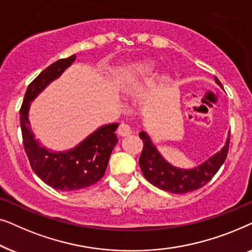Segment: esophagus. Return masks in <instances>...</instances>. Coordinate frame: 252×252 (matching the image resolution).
I'll list each match as a JSON object with an SVG mask.
<instances>
[{
  "label": "esophagus",
  "mask_w": 252,
  "mask_h": 252,
  "mask_svg": "<svg viewBox=\"0 0 252 252\" xmlns=\"http://www.w3.org/2000/svg\"><path fill=\"white\" fill-rule=\"evenodd\" d=\"M118 133L122 136L129 135V134L132 133V128H130L129 124H127V123H122V124H120L119 127H118Z\"/></svg>",
  "instance_id": "34e87169"
}]
</instances>
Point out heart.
<instances>
[{"instance_id":"heart-1","label":"heart","mask_w":252,"mask_h":252,"mask_svg":"<svg viewBox=\"0 0 252 252\" xmlns=\"http://www.w3.org/2000/svg\"><path fill=\"white\" fill-rule=\"evenodd\" d=\"M154 70H155L154 63H151V62H146V63H143L142 65H141V67H140V70H139V73L140 74H149ZM163 79L165 80V79H166V77H164Z\"/></svg>"}]
</instances>
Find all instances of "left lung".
<instances>
[{
    "instance_id": "obj_1",
    "label": "left lung",
    "mask_w": 252,
    "mask_h": 252,
    "mask_svg": "<svg viewBox=\"0 0 252 252\" xmlns=\"http://www.w3.org/2000/svg\"><path fill=\"white\" fill-rule=\"evenodd\" d=\"M215 78L217 84L222 86L218 78ZM139 135L143 142L139 164L144 178L155 187L170 191L172 194H186V192L197 190L208 184L225 161L228 154L230 140V136H228L225 147L202 165L192 170H181L172 166L158 154L157 149L151 143L149 136L146 133L141 132Z\"/></svg>"
}]
</instances>
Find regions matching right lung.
<instances>
[{"label": "right lung", "instance_id": "right-lung-1", "mask_svg": "<svg viewBox=\"0 0 252 252\" xmlns=\"http://www.w3.org/2000/svg\"><path fill=\"white\" fill-rule=\"evenodd\" d=\"M75 60V55L62 58L49 65L29 85L20 113L23 144L31 167L44 184L58 190H79L94 185L105 173L110 155L118 142L115 130L118 124H110L95 130L92 135L65 153H53L41 147L30 127V102L36 97L54 79L60 77Z\"/></svg>", "mask_w": 252, "mask_h": 252}]
</instances>
